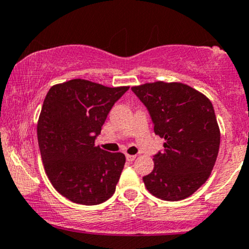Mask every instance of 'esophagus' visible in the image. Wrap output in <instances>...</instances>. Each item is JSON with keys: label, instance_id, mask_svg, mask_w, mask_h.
I'll list each match as a JSON object with an SVG mask.
<instances>
[{"label": "esophagus", "instance_id": "34e87169", "mask_svg": "<svg viewBox=\"0 0 249 249\" xmlns=\"http://www.w3.org/2000/svg\"><path fill=\"white\" fill-rule=\"evenodd\" d=\"M134 159H136V156H133V154H126V160L127 161H133Z\"/></svg>", "mask_w": 249, "mask_h": 249}]
</instances>
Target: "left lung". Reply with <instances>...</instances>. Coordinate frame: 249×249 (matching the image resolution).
<instances>
[{"label": "left lung", "instance_id": "obj_1", "mask_svg": "<svg viewBox=\"0 0 249 249\" xmlns=\"http://www.w3.org/2000/svg\"><path fill=\"white\" fill-rule=\"evenodd\" d=\"M165 139L164 152L153 158L144 180L152 196L167 201L186 199L207 181L220 146V128L212 103L204 93L178 82L132 87Z\"/></svg>", "mask_w": 249, "mask_h": 249}]
</instances>
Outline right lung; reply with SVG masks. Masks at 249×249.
<instances>
[{"instance_id":"add662e5","label":"right lung","mask_w":249,"mask_h":249,"mask_svg":"<svg viewBox=\"0 0 249 249\" xmlns=\"http://www.w3.org/2000/svg\"><path fill=\"white\" fill-rule=\"evenodd\" d=\"M127 90L76 78L55 84L45 96L37 123L43 166L57 192L72 202L98 205L115 193L125 156L103 150L95 139Z\"/></svg>"}]
</instances>
